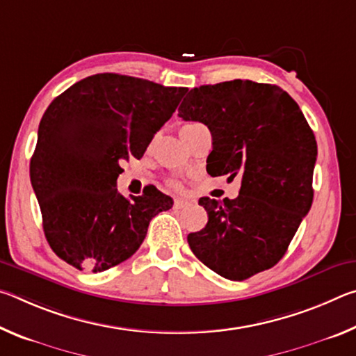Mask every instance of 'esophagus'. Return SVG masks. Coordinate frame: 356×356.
I'll use <instances>...</instances> for the list:
<instances>
[{
  "mask_svg": "<svg viewBox=\"0 0 356 356\" xmlns=\"http://www.w3.org/2000/svg\"><path fill=\"white\" fill-rule=\"evenodd\" d=\"M190 201L188 200H182V197H176V200H174V207L176 209H184V207H186V206H190Z\"/></svg>",
  "mask_w": 356,
  "mask_h": 356,
  "instance_id": "1",
  "label": "esophagus"
}]
</instances>
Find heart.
Masks as SVG:
<instances>
[{"label": "heart", "mask_w": 356, "mask_h": 356, "mask_svg": "<svg viewBox=\"0 0 356 356\" xmlns=\"http://www.w3.org/2000/svg\"><path fill=\"white\" fill-rule=\"evenodd\" d=\"M196 125H200V124H185L184 127H180V136H184L186 131L191 130L193 127H196ZM170 186H172V188H180V184L176 182V180H170Z\"/></svg>", "instance_id": "heart-1"}]
</instances>
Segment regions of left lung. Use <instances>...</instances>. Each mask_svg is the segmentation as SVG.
Returning a JSON list of instances; mask_svg holds the SVG:
<instances>
[{"instance_id": "obj_1", "label": "left lung", "mask_w": 356, "mask_h": 356, "mask_svg": "<svg viewBox=\"0 0 356 356\" xmlns=\"http://www.w3.org/2000/svg\"><path fill=\"white\" fill-rule=\"evenodd\" d=\"M179 116L212 134L210 176L242 179L236 200L201 197L209 221L186 237L191 251L232 281L272 268L314 196L317 143L297 102L276 84L232 80L191 89Z\"/></svg>"}]
</instances>
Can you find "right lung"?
I'll use <instances>...</instances> for the list:
<instances>
[{"label":"right lung","mask_w":356,"mask_h":356,"mask_svg":"<svg viewBox=\"0 0 356 356\" xmlns=\"http://www.w3.org/2000/svg\"><path fill=\"white\" fill-rule=\"evenodd\" d=\"M186 88L97 74L75 83L42 116L29 165L48 245L78 270L104 272L140 248L150 220L172 200L155 186L130 200L120 165L141 159Z\"/></svg>","instance_id":"1"}]
</instances>
